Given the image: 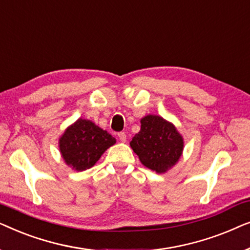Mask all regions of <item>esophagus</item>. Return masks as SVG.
Masks as SVG:
<instances>
[{"mask_svg": "<svg viewBox=\"0 0 250 250\" xmlns=\"http://www.w3.org/2000/svg\"><path fill=\"white\" fill-rule=\"evenodd\" d=\"M118 139H119V141L121 142H125L126 141V134L124 132H121V133H118Z\"/></svg>", "mask_w": 250, "mask_h": 250, "instance_id": "esophagus-1", "label": "esophagus"}]
</instances>
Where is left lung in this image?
I'll list each match as a JSON object with an SVG mask.
<instances>
[{"label": "left lung", "mask_w": 250, "mask_h": 250, "mask_svg": "<svg viewBox=\"0 0 250 250\" xmlns=\"http://www.w3.org/2000/svg\"><path fill=\"white\" fill-rule=\"evenodd\" d=\"M129 146L149 169L162 174L173 168L183 153L184 139L175 125L157 115L141 118V129Z\"/></svg>", "instance_id": "obj_1"}]
</instances>
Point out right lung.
<instances>
[{
    "label": "right lung",
    "mask_w": 250,
    "mask_h": 250,
    "mask_svg": "<svg viewBox=\"0 0 250 250\" xmlns=\"http://www.w3.org/2000/svg\"><path fill=\"white\" fill-rule=\"evenodd\" d=\"M115 143L116 139L107 131L88 119L78 118L59 138V151L66 165L82 172L94 166Z\"/></svg>",
    "instance_id": "obj_1"
}]
</instances>
